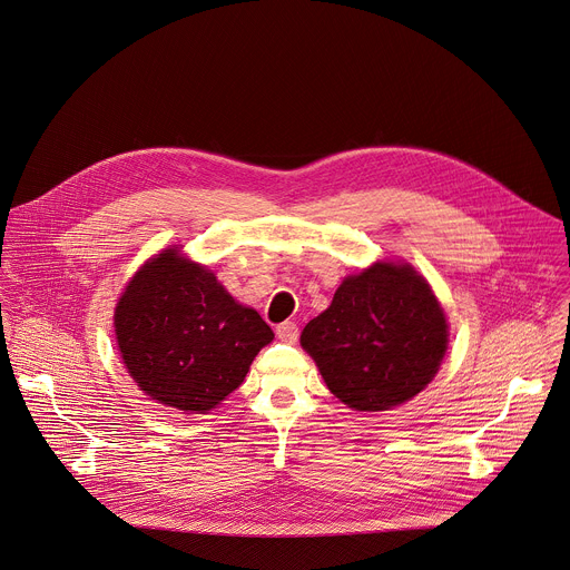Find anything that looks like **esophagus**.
<instances>
[{
  "mask_svg": "<svg viewBox=\"0 0 570 570\" xmlns=\"http://www.w3.org/2000/svg\"><path fill=\"white\" fill-rule=\"evenodd\" d=\"M275 333H277V337H279L282 342H286V344H295L297 337H299V328H297L295 322H284V324H279V326L275 328Z\"/></svg>",
  "mask_w": 570,
  "mask_h": 570,
  "instance_id": "obj_1",
  "label": "esophagus"
}]
</instances>
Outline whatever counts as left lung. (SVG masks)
Segmentation results:
<instances>
[{"label": "left lung", "mask_w": 570, "mask_h": 570, "mask_svg": "<svg viewBox=\"0 0 570 570\" xmlns=\"http://www.w3.org/2000/svg\"><path fill=\"white\" fill-rule=\"evenodd\" d=\"M299 342L337 400L377 413L413 400L433 382L449 346V324L411 264L377 262L340 284Z\"/></svg>", "instance_id": "8db88e82"}]
</instances>
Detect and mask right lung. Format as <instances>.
Instances as JSON below:
<instances>
[{"instance_id":"obj_1","label":"right lung","mask_w":570,"mask_h":570,"mask_svg":"<svg viewBox=\"0 0 570 570\" xmlns=\"http://www.w3.org/2000/svg\"><path fill=\"white\" fill-rule=\"evenodd\" d=\"M115 337L139 391L157 404L204 415L239 389L275 335L206 266L166 248L124 288Z\"/></svg>"}]
</instances>
